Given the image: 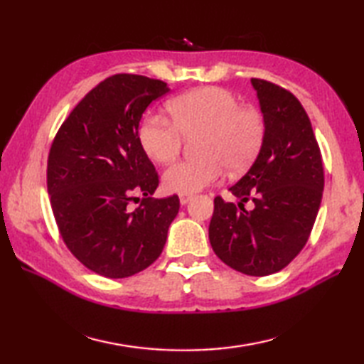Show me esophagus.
I'll return each mask as SVG.
<instances>
[{
	"instance_id": "34e87169",
	"label": "esophagus",
	"mask_w": 364,
	"mask_h": 364,
	"mask_svg": "<svg viewBox=\"0 0 364 364\" xmlns=\"http://www.w3.org/2000/svg\"><path fill=\"white\" fill-rule=\"evenodd\" d=\"M191 200H192L191 194H180V203L181 205H188Z\"/></svg>"
}]
</instances>
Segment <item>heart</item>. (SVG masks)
Listing matches in <instances>:
<instances>
[{"label":"heart","instance_id":"1","mask_svg":"<svg viewBox=\"0 0 364 364\" xmlns=\"http://www.w3.org/2000/svg\"><path fill=\"white\" fill-rule=\"evenodd\" d=\"M172 122L159 114L146 115L139 127V144L158 164L173 161L183 136L202 133L197 151L202 156L170 166L162 175L168 192L194 194L219 181L225 173L242 172L262 145L266 122L257 107L241 106L230 90L205 86L192 89L167 103Z\"/></svg>","mask_w":364,"mask_h":364}]
</instances>
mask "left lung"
Masks as SVG:
<instances>
[{
  "mask_svg": "<svg viewBox=\"0 0 364 364\" xmlns=\"http://www.w3.org/2000/svg\"><path fill=\"white\" fill-rule=\"evenodd\" d=\"M266 134L257 159L230 188L237 203L214 198L210 242L231 269L264 277L286 267L310 236L318 215L323 167L318 141L304 106L291 92L252 78ZM252 199L254 208L243 203Z\"/></svg>",
  "mask_w": 364,
  "mask_h": 364,
  "instance_id": "1",
  "label": "left lung"
}]
</instances>
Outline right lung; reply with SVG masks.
I'll use <instances>...</instances> for the list:
<instances>
[{
  "mask_svg": "<svg viewBox=\"0 0 364 364\" xmlns=\"http://www.w3.org/2000/svg\"><path fill=\"white\" fill-rule=\"evenodd\" d=\"M170 89L120 73L92 89L54 137L46 186L58 228L92 272L125 278L158 259L180 198H151L159 180L139 144V122ZM144 198L137 208L130 202Z\"/></svg>",
  "mask_w": 364,
  "mask_h": 364,
  "instance_id": "add662e5",
  "label": "right lung"
}]
</instances>
